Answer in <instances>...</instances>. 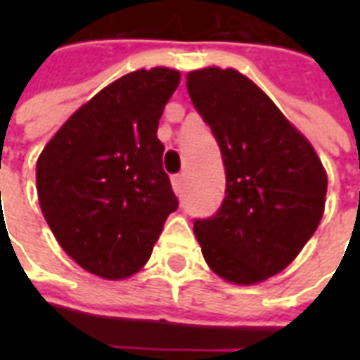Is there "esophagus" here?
<instances>
[{"mask_svg": "<svg viewBox=\"0 0 360 360\" xmlns=\"http://www.w3.org/2000/svg\"><path fill=\"white\" fill-rule=\"evenodd\" d=\"M172 185H173V191H175L177 195H181V193H183V187H185V175H183V173H179V175H173Z\"/></svg>", "mask_w": 360, "mask_h": 360, "instance_id": "obj_1", "label": "esophagus"}]
</instances>
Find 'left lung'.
Wrapping results in <instances>:
<instances>
[{"label":"left lung","mask_w":360,"mask_h":360,"mask_svg":"<svg viewBox=\"0 0 360 360\" xmlns=\"http://www.w3.org/2000/svg\"><path fill=\"white\" fill-rule=\"evenodd\" d=\"M187 90L226 167L219 210L195 219L204 260L231 283L264 281L291 264L316 231L328 188L322 162L278 105L239 71H191Z\"/></svg>","instance_id":"left-lung-1"}]
</instances>
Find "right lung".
<instances>
[{
	"label": "right lung",
	"instance_id": "obj_1",
	"mask_svg": "<svg viewBox=\"0 0 360 360\" xmlns=\"http://www.w3.org/2000/svg\"><path fill=\"white\" fill-rule=\"evenodd\" d=\"M179 79L165 67L121 77L75 111L38 158L44 218L90 274L123 279L141 270L179 206L156 136Z\"/></svg>",
	"mask_w": 360,
	"mask_h": 360
}]
</instances>
